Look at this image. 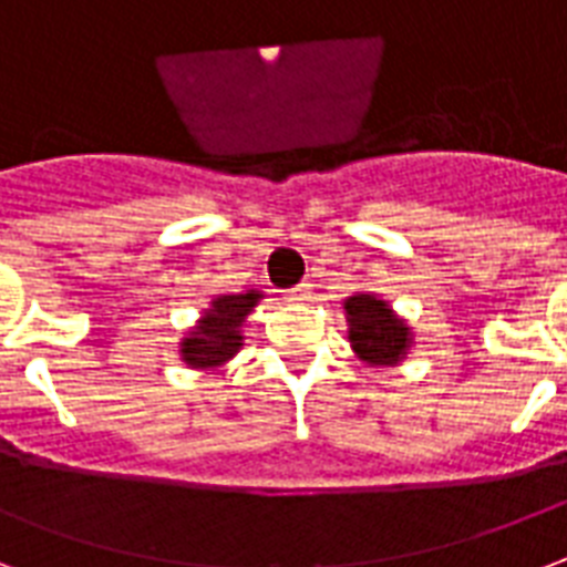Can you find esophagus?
<instances>
[{
	"mask_svg": "<svg viewBox=\"0 0 567 567\" xmlns=\"http://www.w3.org/2000/svg\"><path fill=\"white\" fill-rule=\"evenodd\" d=\"M309 293H312V285L300 282L297 288H291V291L285 293V297H288L291 302H302V300H309Z\"/></svg>",
	"mask_w": 567,
	"mask_h": 567,
	"instance_id": "obj_1",
	"label": "esophagus"
}]
</instances>
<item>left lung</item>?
I'll return each mask as SVG.
<instances>
[{
	"instance_id": "obj_1",
	"label": "left lung",
	"mask_w": 567,
	"mask_h": 567,
	"mask_svg": "<svg viewBox=\"0 0 567 567\" xmlns=\"http://www.w3.org/2000/svg\"><path fill=\"white\" fill-rule=\"evenodd\" d=\"M348 315V339L353 353L369 365H399L408 357L410 327L392 312L386 300H378L374 293H353L344 300Z\"/></svg>"
}]
</instances>
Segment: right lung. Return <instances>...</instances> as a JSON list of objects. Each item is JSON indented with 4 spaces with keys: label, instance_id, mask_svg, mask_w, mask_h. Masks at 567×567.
Instances as JSON below:
<instances>
[{
    "label": "right lung",
    "instance_id": "add662e5",
    "mask_svg": "<svg viewBox=\"0 0 567 567\" xmlns=\"http://www.w3.org/2000/svg\"><path fill=\"white\" fill-rule=\"evenodd\" d=\"M258 300H261L258 291L216 297L210 309H205L196 327L187 332V339L181 341V360L187 362L189 369H223L244 348L240 327H244L246 315L258 306Z\"/></svg>",
    "mask_w": 567,
    "mask_h": 567
}]
</instances>
